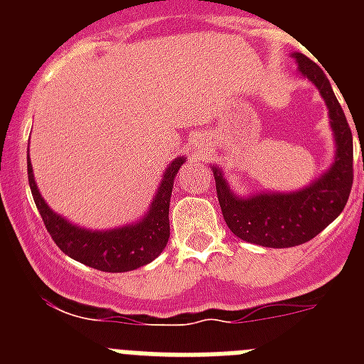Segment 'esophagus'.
Masks as SVG:
<instances>
[{"mask_svg": "<svg viewBox=\"0 0 364 364\" xmlns=\"http://www.w3.org/2000/svg\"><path fill=\"white\" fill-rule=\"evenodd\" d=\"M205 147H208V138L197 136V142H195V149H197V154H202V151H205Z\"/></svg>", "mask_w": 364, "mask_h": 364, "instance_id": "esophagus-1", "label": "esophagus"}]
</instances>
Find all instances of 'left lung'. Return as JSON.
<instances>
[{
  "label": "left lung",
  "instance_id": "left-lung-1",
  "mask_svg": "<svg viewBox=\"0 0 364 364\" xmlns=\"http://www.w3.org/2000/svg\"><path fill=\"white\" fill-rule=\"evenodd\" d=\"M291 58L297 62L299 74L317 87L326 104L336 142L332 166L297 191H253L247 197L230 188L220 167L210 166L228 228L239 239L264 247H291L314 239L345 210L353 182L352 131L330 80L304 54L294 53Z\"/></svg>",
  "mask_w": 364,
  "mask_h": 364
}]
</instances>
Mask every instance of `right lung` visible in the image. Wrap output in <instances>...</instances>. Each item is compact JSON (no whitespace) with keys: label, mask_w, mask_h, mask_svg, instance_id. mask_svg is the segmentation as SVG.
Instances as JSON below:
<instances>
[{"label":"right lung","mask_w":364,"mask_h":364,"mask_svg":"<svg viewBox=\"0 0 364 364\" xmlns=\"http://www.w3.org/2000/svg\"><path fill=\"white\" fill-rule=\"evenodd\" d=\"M184 162L186 156H176L169 162L144 217L112 230L80 228L50 210L34 180L31 156L27 159L28 186L45 228L65 255L100 272L122 273L149 264L164 252L169 240V202L173 184Z\"/></svg>","instance_id":"right-lung-1"}]
</instances>
